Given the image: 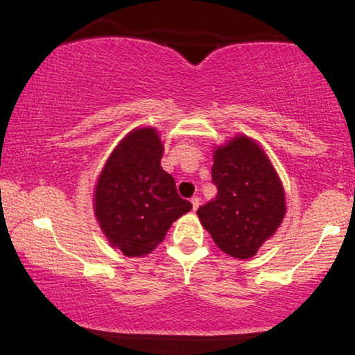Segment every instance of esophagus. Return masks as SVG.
Wrapping results in <instances>:
<instances>
[{
    "instance_id": "esophagus-1",
    "label": "esophagus",
    "mask_w": 355,
    "mask_h": 355,
    "mask_svg": "<svg viewBox=\"0 0 355 355\" xmlns=\"http://www.w3.org/2000/svg\"><path fill=\"white\" fill-rule=\"evenodd\" d=\"M190 203H192L193 211H197V208L200 207V198L198 197H192V200H190Z\"/></svg>"
}]
</instances>
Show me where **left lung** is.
<instances>
[{
    "mask_svg": "<svg viewBox=\"0 0 355 355\" xmlns=\"http://www.w3.org/2000/svg\"><path fill=\"white\" fill-rule=\"evenodd\" d=\"M216 197L197 209L220 251L250 259L285 218V190L267 153L254 139L237 135L214 148Z\"/></svg>",
    "mask_w": 355,
    "mask_h": 355,
    "instance_id": "obj_1",
    "label": "left lung"
}]
</instances>
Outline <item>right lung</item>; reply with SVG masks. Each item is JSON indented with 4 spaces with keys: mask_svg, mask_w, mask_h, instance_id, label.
I'll return each mask as SVG.
<instances>
[{
    "mask_svg": "<svg viewBox=\"0 0 355 355\" xmlns=\"http://www.w3.org/2000/svg\"><path fill=\"white\" fill-rule=\"evenodd\" d=\"M155 128H136L118 142L94 187V216L112 248L139 258L152 253L174 220L192 209L162 168Z\"/></svg>",
    "mask_w": 355,
    "mask_h": 355,
    "instance_id": "add662e5",
    "label": "right lung"
}]
</instances>
